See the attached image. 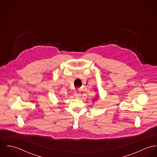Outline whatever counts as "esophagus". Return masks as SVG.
Masks as SVG:
<instances>
[{
	"mask_svg": "<svg viewBox=\"0 0 157 157\" xmlns=\"http://www.w3.org/2000/svg\"><path fill=\"white\" fill-rule=\"evenodd\" d=\"M74 95L75 97H76V98H80V97L81 96V94L78 92H75Z\"/></svg>",
	"mask_w": 157,
	"mask_h": 157,
	"instance_id": "1",
	"label": "esophagus"
}]
</instances>
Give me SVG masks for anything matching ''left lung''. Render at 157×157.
<instances>
[{"label": "left lung", "mask_w": 157, "mask_h": 157, "mask_svg": "<svg viewBox=\"0 0 157 157\" xmlns=\"http://www.w3.org/2000/svg\"><path fill=\"white\" fill-rule=\"evenodd\" d=\"M95 100V99H94V100H93V101H94Z\"/></svg>", "instance_id": "1"}]
</instances>
